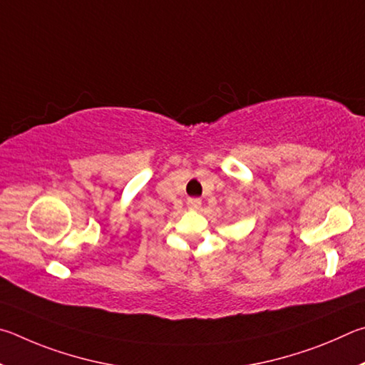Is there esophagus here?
<instances>
[{"label":"esophagus","instance_id":"1","mask_svg":"<svg viewBox=\"0 0 365 365\" xmlns=\"http://www.w3.org/2000/svg\"><path fill=\"white\" fill-rule=\"evenodd\" d=\"M187 207H189V210H192V212H197V210H200V207H202V200L200 199H189Z\"/></svg>","mask_w":365,"mask_h":365}]
</instances>
